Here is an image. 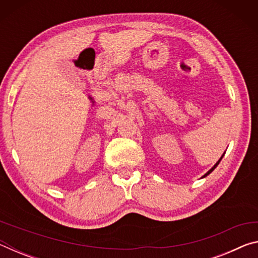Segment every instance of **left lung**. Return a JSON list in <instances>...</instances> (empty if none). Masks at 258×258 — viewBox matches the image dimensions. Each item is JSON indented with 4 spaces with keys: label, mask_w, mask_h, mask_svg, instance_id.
<instances>
[{
    "label": "left lung",
    "mask_w": 258,
    "mask_h": 258,
    "mask_svg": "<svg viewBox=\"0 0 258 258\" xmlns=\"http://www.w3.org/2000/svg\"><path fill=\"white\" fill-rule=\"evenodd\" d=\"M224 154H225V152H224ZM224 154H223V155H222V157H221V158H220V159H218V161H217V163H216L215 165H214V166H213V167H212L211 169H209V171H208V172H207L206 174H205V175H204L203 177H206L207 175H209V174H211V173H212V172L214 171V169H215V168L217 167V165H218V164H220V161L222 160V158H223V156H224Z\"/></svg>",
    "instance_id": "8db88e82"
}]
</instances>
